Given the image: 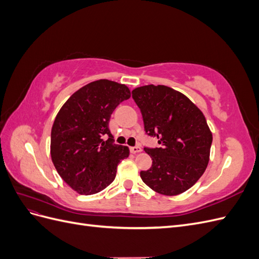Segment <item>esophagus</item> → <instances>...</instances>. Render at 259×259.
<instances>
[{
	"mask_svg": "<svg viewBox=\"0 0 259 259\" xmlns=\"http://www.w3.org/2000/svg\"><path fill=\"white\" fill-rule=\"evenodd\" d=\"M142 151V148H140L139 146H134V147H131V152L132 153H138Z\"/></svg>",
	"mask_w": 259,
	"mask_h": 259,
	"instance_id": "34e87169",
	"label": "esophagus"
}]
</instances>
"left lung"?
I'll list each match as a JSON object with an SVG mask.
<instances>
[{"instance_id": "1", "label": "left lung", "mask_w": 259, "mask_h": 259, "mask_svg": "<svg viewBox=\"0 0 259 259\" xmlns=\"http://www.w3.org/2000/svg\"><path fill=\"white\" fill-rule=\"evenodd\" d=\"M132 97L142 112L146 134L158 138L160 145L144 148L152 165L140 171L143 182L161 194L185 192L208 164L213 136L205 116L184 94L165 85L140 86Z\"/></svg>"}]
</instances>
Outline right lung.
I'll return each mask as SVG.
<instances>
[{
    "label": "right lung",
    "instance_id": "1",
    "mask_svg": "<svg viewBox=\"0 0 259 259\" xmlns=\"http://www.w3.org/2000/svg\"><path fill=\"white\" fill-rule=\"evenodd\" d=\"M131 97L127 86L98 80L83 86L61 107L51 134L52 161L58 174L80 194L104 190L126 159V146L114 144L109 121L114 109Z\"/></svg>",
    "mask_w": 259,
    "mask_h": 259
}]
</instances>
